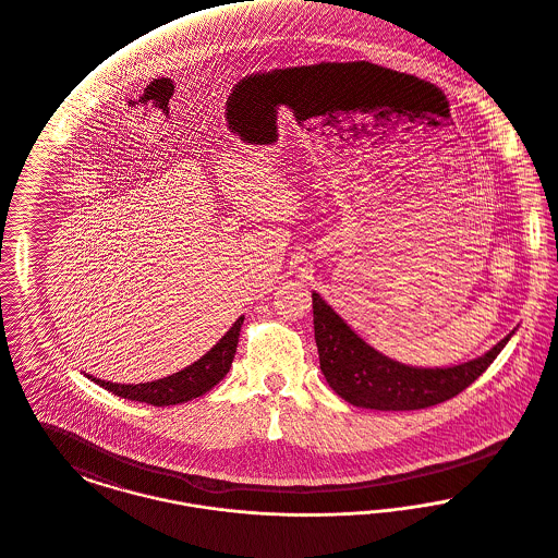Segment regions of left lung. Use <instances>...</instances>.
I'll return each instance as SVG.
<instances>
[{
	"label": "left lung",
	"instance_id": "obj_1",
	"mask_svg": "<svg viewBox=\"0 0 558 558\" xmlns=\"http://www.w3.org/2000/svg\"><path fill=\"white\" fill-rule=\"evenodd\" d=\"M314 337L328 386L345 402L375 411H415L445 402L474 384L514 330L485 356L447 368H420L392 361L348 327L318 293H312Z\"/></svg>",
	"mask_w": 558,
	"mask_h": 558
}]
</instances>
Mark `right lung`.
<instances>
[{"label":"right lung","mask_w":558,"mask_h":558,"mask_svg":"<svg viewBox=\"0 0 558 558\" xmlns=\"http://www.w3.org/2000/svg\"><path fill=\"white\" fill-rule=\"evenodd\" d=\"M242 323L244 318H238L230 330L219 339V343L210 348V352H206L199 361L185 366L179 373L168 375L165 379L136 384V386L111 384V381L97 379L93 375H88V379H93L97 386L116 396L136 400V402H147L154 407H168V404H181V402L194 400L197 396L213 390L230 373Z\"/></svg>","instance_id":"1"}]
</instances>
